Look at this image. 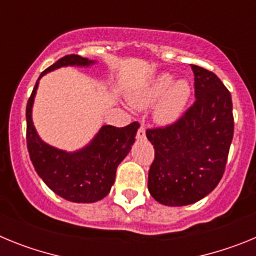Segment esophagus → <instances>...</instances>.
<instances>
[{"label": "esophagus", "instance_id": "1", "mask_svg": "<svg viewBox=\"0 0 256 256\" xmlns=\"http://www.w3.org/2000/svg\"><path fill=\"white\" fill-rule=\"evenodd\" d=\"M146 137V130H144V124H141V126L138 128V132H137V140H144Z\"/></svg>", "mask_w": 256, "mask_h": 256}]
</instances>
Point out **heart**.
Masks as SVG:
<instances>
[{
  "label": "heart",
  "mask_w": 256,
  "mask_h": 256,
  "mask_svg": "<svg viewBox=\"0 0 256 256\" xmlns=\"http://www.w3.org/2000/svg\"><path fill=\"white\" fill-rule=\"evenodd\" d=\"M191 98V86L188 80L176 76L170 73H160L151 78L144 86L130 94V100L133 106L146 108L152 106L154 119L162 126H170L182 116Z\"/></svg>",
  "instance_id": "b5f03b06"
}]
</instances>
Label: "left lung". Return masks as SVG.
Here are the masks:
<instances>
[{
	"label": "left lung",
	"mask_w": 256,
	"mask_h": 256,
	"mask_svg": "<svg viewBox=\"0 0 256 256\" xmlns=\"http://www.w3.org/2000/svg\"><path fill=\"white\" fill-rule=\"evenodd\" d=\"M194 105L176 123L146 130L155 148L148 191L166 206H184L208 196L223 177L234 138L232 98L214 73L191 65Z\"/></svg>",
	"instance_id": "obj_1"
}]
</instances>
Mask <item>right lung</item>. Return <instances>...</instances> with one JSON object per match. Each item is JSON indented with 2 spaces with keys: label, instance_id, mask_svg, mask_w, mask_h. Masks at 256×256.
Listing matches in <instances>:
<instances>
[{
  "label": "right lung",
  "instance_id": "add662e5",
  "mask_svg": "<svg viewBox=\"0 0 256 256\" xmlns=\"http://www.w3.org/2000/svg\"><path fill=\"white\" fill-rule=\"evenodd\" d=\"M94 62L79 55L64 56L42 72L26 104V144L36 172L56 195L83 204L96 202L110 192L118 165L132 148L140 124L133 122L123 128L102 126L84 148L68 152L40 140L32 110L42 76L58 68L90 66Z\"/></svg>",
  "mask_w": 256,
  "mask_h": 256
}]
</instances>
